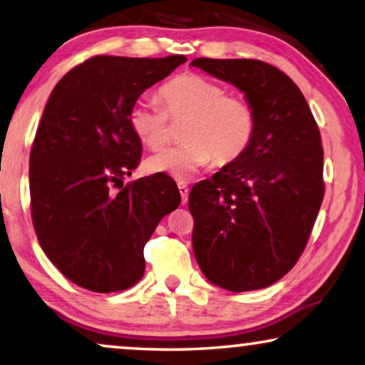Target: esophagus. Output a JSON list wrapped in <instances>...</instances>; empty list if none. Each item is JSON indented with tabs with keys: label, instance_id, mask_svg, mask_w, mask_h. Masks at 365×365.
Returning a JSON list of instances; mask_svg holds the SVG:
<instances>
[{
	"label": "esophagus",
	"instance_id": "obj_1",
	"mask_svg": "<svg viewBox=\"0 0 365 365\" xmlns=\"http://www.w3.org/2000/svg\"><path fill=\"white\" fill-rule=\"evenodd\" d=\"M178 189H179V194H181L182 204H186L189 197V187L184 182H178Z\"/></svg>",
	"mask_w": 365,
	"mask_h": 365
}]
</instances>
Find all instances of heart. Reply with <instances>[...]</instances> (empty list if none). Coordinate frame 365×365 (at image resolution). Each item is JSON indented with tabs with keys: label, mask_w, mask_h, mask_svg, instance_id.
<instances>
[{
	"label": "heart",
	"mask_w": 365,
	"mask_h": 365,
	"mask_svg": "<svg viewBox=\"0 0 365 365\" xmlns=\"http://www.w3.org/2000/svg\"><path fill=\"white\" fill-rule=\"evenodd\" d=\"M160 97L165 109L145 100L130 108V128L148 150L161 151L171 140L170 118L187 120L181 133L186 141L150 158V173L187 181L212 161L230 165L252 145L255 108L244 97L227 95L219 82L199 73H182L161 87Z\"/></svg>",
	"instance_id": "obj_1"
}]
</instances>
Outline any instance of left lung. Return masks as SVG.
<instances>
[{"label":"left lung","instance_id":"8db88e82","mask_svg":"<svg viewBox=\"0 0 365 365\" xmlns=\"http://www.w3.org/2000/svg\"><path fill=\"white\" fill-rule=\"evenodd\" d=\"M191 66L235 86L257 112L248 150L189 194L195 260L229 292L270 287L298 262L323 202L318 123L297 83L267 62L199 57Z\"/></svg>","mask_w":365,"mask_h":365}]
</instances>
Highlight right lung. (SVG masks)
<instances>
[{
  "label": "right lung",
  "mask_w": 365,
  "mask_h": 365,
  "mask_svg": "<svg viewBox=\"0 0 365 365\" xmlns=\"http://www.w3.org/2000/svg\"><path fill=\"white\" fill-rule=\"evenodd\" d=\"M184 62L95 56L68 71L47 100L29 156L31 217L47 258L78 287L112 293L138 283L146 242L181 202L168 174L126 186L121 179L143 150L130 108Z\"/></svg>",
  "instance_id": "add662e5"
}]
</instances>
